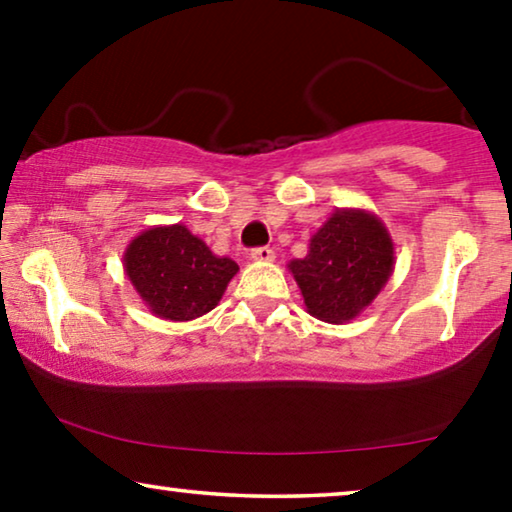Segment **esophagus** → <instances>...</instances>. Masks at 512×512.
<instances>
[{"mask_svg": "<svg viewBox=\"0 0 512 512\" xmlns=\"http://www.w3.org/2000/svg\"><path fill=\"white\" fill-rule=\"evenodd\" d=\"M249 256L254 258V261L268 263V261H272V258H275V251H272L270 247H256V249H251Z\"/></svg>", "mask_w": 512, "mask_h": 512, "instance_id": "34e87169", "label": "esophagus"}]
</instances>
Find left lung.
Instances as JSON below:
<instances>
[{"label":"left lung","mask_w":512,"mask_h":512,"mask_svg":"<svg viewBox=\"0 0 512 512\" xmlns=\"http://www.w3.org/2000/svg\"><path fill=\"white\" fill-rule=\"evenodd\" d=\"M394 244L373 214L335 212L310 240V254L289 270L303 291L307 312L328 324L354 319L387 284Z\"/></svg>","instance_id":"8db88e82"}]
</instances>
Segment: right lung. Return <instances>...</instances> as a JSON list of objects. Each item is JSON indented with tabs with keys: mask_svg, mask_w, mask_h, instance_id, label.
Wrapping results in <instances>:
<instances>
[{
	"mask_svg": "<svg viewBox=\"0 0 512 512\" xmlns=\"http://www.w3.org/2000/svg\"><path fill=\"white\" fill-rule=\"evenodd\" d=\"M125 272L153 314L188 321L214 310L237 268L214 256L186 226L151 228L130 242Z\"/></svg>",
	"mask_w": 512,
	"mask_h": 512,
	"instance_id": "add662e5",
	"label": "right lung"
}]
</instances>
